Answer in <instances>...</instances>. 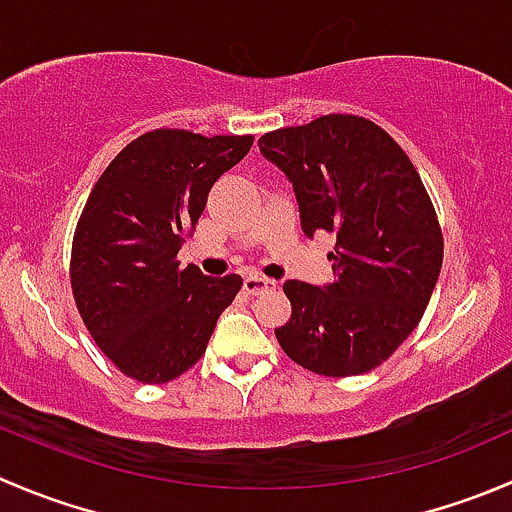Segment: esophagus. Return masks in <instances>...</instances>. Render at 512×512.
Returning <instances> with one entry per match:
<instances>
[{"mask_svg": "<svg viewBox=\"0 0 512 512\" xmlns=\"http://www.w3.org/2000/svg\"><path fill=\"white\" fill-rule=\"evenodd\" d=\"M245 292L247 295H260V292H267V290H275L277 282L275 280H267V277H260V275H247L245 277Z\"/></svg>", "mask_w": 512, "mask_h": 512, "instance_id": "34e87169", "label": "esophagus"}]
</instances>
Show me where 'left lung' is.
Returning <instances> with one entry per match:
<instances>
[{"mask_svg":"<svg viewBox=\"0 0 512 512\" xmlns=\"http://www.w3.org/2000/svg\"><path fill=\"white\" fill-rule=\"evenodd\" d=\"M260 152L292 182L307 237L335 235V280H287L275 337L297 365L350 377L388 360L418 327L443 267V232L403 147L355 114L267 132Z\"/></svg>","mask_w":512,"mask_h":512,"instance_id":"1","label":"left lung"}]
</instances>
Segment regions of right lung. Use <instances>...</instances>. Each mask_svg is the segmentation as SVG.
I'll list each match as a JSON object with an SVG mask.
<instances>
[{
	"mask_svg": "<svg viewBox=\"0 0 512 512\" xmlns=\"http://www.w3.org/2000/svg\"><path fill=\"white\" fill-rule=\"evenodd\" d=\"M252 135L145 132L89 192L72 240L69 280L99 350L127 377L160 385L190 370L240 275L180 267L212 185L250 152Z\"/></svg>",
	"mask_w": 512,
	"mask_h": 512,
	"instance_id": "add662e5",
	"label": "right lung"
}]
</instances>
